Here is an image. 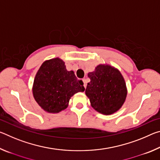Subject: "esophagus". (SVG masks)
I'll return each instance as SVG.
<instances>
[{"instance_id":"34e87169","label":"esophagus","mask_w":160,"mask_h":160,"mask_svg":"<svg viewBox=\"0 0 160 160\" xmlns=\"http://www.w3.org/2000/svg\"><path fill=\"white\" fill-rule=\"evenodd\" d=\"M82 81H83V82H84V87H85V88H86V87H87V80H86L85 78H83Z\"/></svg>"}]
</instances>
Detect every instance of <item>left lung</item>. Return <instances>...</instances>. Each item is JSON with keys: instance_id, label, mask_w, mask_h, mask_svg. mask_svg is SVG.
I'll return each mask as SVG.
<instances>
[{"instance_id": "8db88e82", "label": "left lung", "mask_w": 160, "mask_h": 160, "mask_svg": "<svg viewBox=\"0 0 160 160\" xmlns=\"http://www.w3.org/2000/svg\"><path fill=\"white\" fill-rule=\"evenodd\" d=\"M88 75L90 82L87 85L85 94L91 106L105 115L117 112L127 96L125 80L119 70L109 65L100 64Z\"/></svg>"}]
</instances>
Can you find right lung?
I'll list each match as a JSON object with an SVG mask.
<instances>
[{"label":"right lung","mask_w":160,"mask_h":160,"mask_svg":"<svg viewBox=\"0 0 160 160\" xmlns=\"http://www.w3.org/2000/svg\"><path fill=\"white\" fill-rule=\"evenodd\" d=\"M84 91L82 81L78 80L72 70L68 71L64 62L58 58L42 63L32 88L34 99L48 113H58L66 109L70 97Z\"/></svg>","instance_id":"obj_1"}]
</instances>
